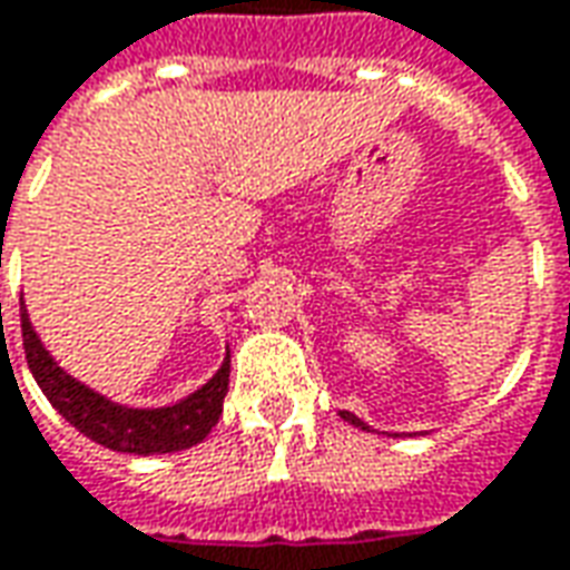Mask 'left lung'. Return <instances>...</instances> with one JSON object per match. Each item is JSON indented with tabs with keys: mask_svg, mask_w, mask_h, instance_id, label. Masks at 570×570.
Listing matches in <instances>:
<instances>
[{
	"mask_svg": "<svg viewBox=\"0 0 570 570\" xmlns=\"http://www.w3.org/2000/svg\"><path fill=\"white\" fill-rule=\"evenodd\" d=\"M342 417H345L347 423H354V426H361V430H370V426H366L364 420H361V417H354V414H351V411H342Z\"/></svg>",
	"mask_w": 570,
	"mask_h": 570,
	"instance_id": "8db88e82",
	"label": "left lung"
}]
</instances>
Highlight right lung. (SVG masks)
Listing matches in <instances>:
<instances>
[{"label": "right lung", "mask_w": 570, "mask_h": 570, "mask_svg": "<svg viewBox=\"0 0 570 570\" xmlns=\"http://www.w3.org/2000/svg\"><path fill=\"white\" fill-rule=\"evenodd\" d=\"M21 338H24L27 366L33 373L37 385L43 389L49 404L62 414L75 430H80L87 439L112 452L128 454H169L190 449L209 436L216 420L223 414L225 392H228V354L219 373L200 385L194 395H187L178 404L169 407H125L106 395L78 383L68 376L62 366L52 361L43 342L27 320V311L21 307Z\"/></svg>", "instance_id": "right-lung-1"}]
</instances>
